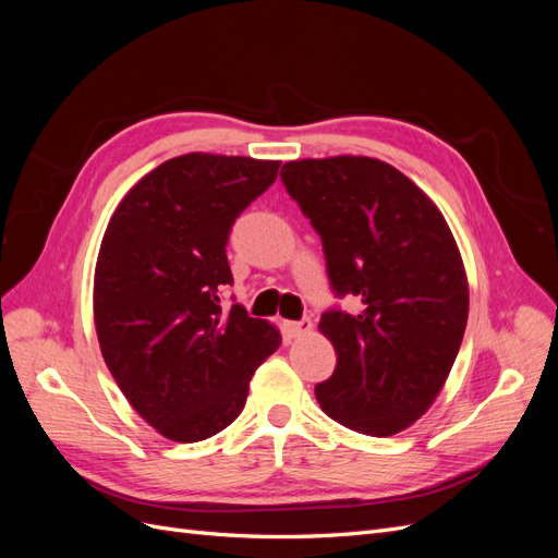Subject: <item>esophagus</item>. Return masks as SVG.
Here are the masks:
<instances>
[{"label": "esophagus", "instance_id": "1", "mask_svg": "<svg viewBox=\"0 0 558 558\" xmlns=\"http://www.w3.org/2000/svg\"><path fill=\"white\" fill-rule=\"evenodd\" d=\"M312 330V318L302 316L300 320H283V332L289 337H300Z\"/></svg>", "mask_w": 558, "mask_h": 558}]
</instances>
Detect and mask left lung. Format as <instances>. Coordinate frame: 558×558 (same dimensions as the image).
Segmentation results:
<instances>
[{"mask_svg": "<svg viewBox=\"0 0 558 558\" xmlns=\"http://www.w3.org/2000/svg\"><path fill=\"white\" fill-rule=\"evenodd\" d=\"M281 181L324 244L335 305L320 332L335 373L314 393L330 418L388 437L424 414L461 349L468 281L451 230L433 202L396 167L375 158L293 160Z\"/></svg>", "mask_w": 558, "mask_h": 558, "instance_id": "8db88e82", "label": "left lung"}]
</instances>
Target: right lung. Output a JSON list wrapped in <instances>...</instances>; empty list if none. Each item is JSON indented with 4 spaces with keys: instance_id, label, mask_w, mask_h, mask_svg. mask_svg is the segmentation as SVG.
<instances>
[{
    "instance_id": "right-lung-1",
    "label": "right lung",
    "mask_w": 558,
    "mask_h": 558,
    "mask_svg": "<svg viewBox=\"0 0 558 558\" xmlns=\"http://www.w3.org/2000/svg\"><path fill=\"white\" fill-rule=\"evenodd\" d=\"M279 165L211 154L167 160L123 197L99 246V349L132 408L174 442L230 426L256 367L281 344L277 328L223 305L232 226Z\"/></svg>"
}]
</instances>
